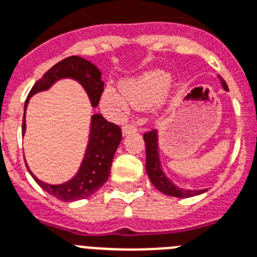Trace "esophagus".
I'll return each instance as SVG.
<instances>
[{"label": "esophagus", "instance_id": "esophagus-1", "mask_svg": "<svg viewBox=\"0 0 257 257\" xmlns=\"http://www.w3.org/2000/svg\"><path fill=\"white\" fill-rule=\"evenodd\" d=\"M138 131V127L134 126V124H126V126L122 127V133L123 135H128L131 133H137Z\"/></svg>", "mask_w": 257, "mask_h": 257}]
</instances>
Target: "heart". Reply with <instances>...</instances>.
Listing matches in <instances>:
<instances>
[{
	"label": "heart",
	"mask_w": 257,
	"mask_h": 257,
	"mask_svg": "<svg viewBox=\"0 0 257 257\" xmlns=\"http://www.w3.org/2000/svg\"><path fill=\"white\" fill-rule=\"evenodd\" d=\"M170 87V76L161 70H152L138 78L128 79L120 83V89L106 87L102 92L101 105L111 115L124 117L130 109L151 107L162 101Z\"/></svg>",
	"instance_id": "1"
}]
</instances>
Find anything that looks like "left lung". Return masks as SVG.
<instances>
[{"instance_id": "8db88e82", "label": "left lung", "mask_w": 257, "mask_h": 257, "mask_svg": "<svg viewBox=\"0 0 257 257\" xmlns=\"http://www.w3.org/2000/svg\"><path fill=\"white\" fill-rule=\"evenodd\" d=\"M221 85L225 91H229L226 83L218 75ZM144 143H146V170L147 174L150 177V181L152 182L159 191L162 194L169 195V196L174 197H191L196 195L204 194L207 191V188L204 190H186L181 188L177 185H174L170 179L166 177L164 169L161 165V160H160V151H159V133L157 130L150 131V133L144 134Z\"/></svg>"}]
</instances>
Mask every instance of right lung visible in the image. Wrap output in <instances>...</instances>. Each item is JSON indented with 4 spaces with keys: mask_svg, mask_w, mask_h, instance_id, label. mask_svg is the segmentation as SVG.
<instances>
[{
    "mask_svg": "<svg viewBox=\"0 0 257 257\" xmlns=\"http://www.w3.org/2000/svg\"><path fill=\"white\" fill-rule=\"evenodd\" d=\"M61 79H72L82 85L89 101L96 107L100 101L101 93L104 91V82L101 80V71L89 61L82 57H67L61 62L50 67L43 78L39 79L32 89L28 93V97L24 102L23 123H22V135L26 133V109L30 102V98L41 91H47L56 82ZM122 140V131L117 124L107 122L101 114H93L91 117L88 144L85 148L84 157L79 166V170L70 181L61 185H49L40 181L27 166L28 172L36 183L52 196L62 201H75L91 196L97 190L102 187L110 174L111 162L114 153L117 151Z\"/></svg>",
    "mask_w": 257,
    "mask_h": 257,
    "instance_id": "right-lung-1",
    "label": "right lung"
}]
</instances>
